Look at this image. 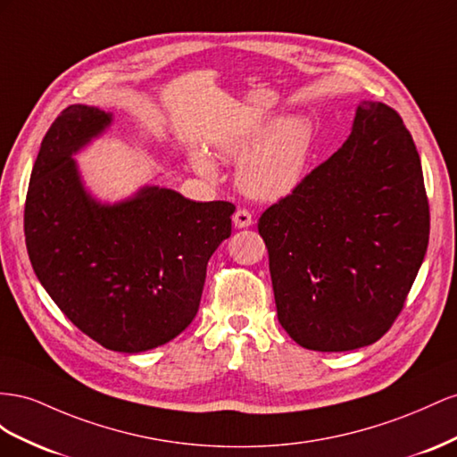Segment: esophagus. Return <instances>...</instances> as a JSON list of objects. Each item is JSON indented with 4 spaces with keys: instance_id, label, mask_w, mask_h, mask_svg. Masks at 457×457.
Masks as SVG:
<instances>
[{
    "instance_id": "34e87169",
    "label": "esophagus",
    "mask_w": 457,
    "mask_h": 457,
    "mask_svg": "<svg viewBox=\"0 0 457 457\" xmlns=\"http://www.w3.org/2000/svg\"><path fill=\"white\" fill-rule=\"evenodd\" d=\"M233 226L236 228H251L253 226V216L249 211H245V208H239V211L233 214Z\"/></svg>"
}]
</instances>
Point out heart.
Instances as JSON below:
<instances>
[{
    "mask_svg": "<svg viewBox=\"0 0 457 457\" xmlns=\"http://www.w3.org/2000/svg\"><path fill=\"white\" fill-rule=\"evenodd\" d=\"M314 129L303 114L276 120H258L220 143L226 159H236L237 186L256 201H281L301 186L310 159ZM193 168L203 178L218 176L216 162L203 149L191 153Z\"/></svg>",
    "mask_w": 457,
    "mask_h": 457,
    "instance_id": "heart-1",
    "label": "heart"
}]
</instances>
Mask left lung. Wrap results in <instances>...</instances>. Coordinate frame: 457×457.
I'll return each mask as SVG.
<instances>
[{
  "label": "left lung",
  "instance_id": "8db88e82",
  "mask_svg": "<svg viewBox=\"0 0 457 457\" xmlns=\"http://www.w3.org/2000/svg\"><path fill=\"white\" fill-rule=\"evenodd\" d=\"M278 320L295 343L345 352L381 338L428 243L421 161L396 111L360 101L352 132L260 216Z\"/></svg>",
  "mask_w": 457,
  "mask_h": 457
}]
</instances>
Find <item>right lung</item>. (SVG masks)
I'll use <instances>...</instances> for the list:
<instances>
[{"label":"right lung","instance_id":"right-lung-1","mask_svg":"<svg viewBox=\"0 0 457 457\" xmlns=\"http://www.w3.org/2000/svg\"><path fill=\"white\" fill-rule=\"evenodd\" d=\"M112 122V112L78 103L51 124L32 168L24 236L36 278L62 314L101 346L137 354L193 321L236 206L159 186L97 199L74 156Z\"/></svg>","mask_w":457,"mask_h":457}]
</instances>
